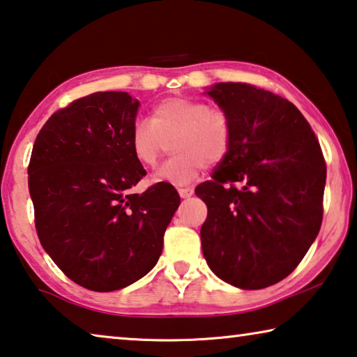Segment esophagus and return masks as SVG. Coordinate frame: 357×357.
Masks as SVG:
<instances>
[{"label":"esophagus","mask_w":357,"mask_h":357,"mask_svg":"<svg viewBox=\"0 0 357 357\" xmlns=\"http://www.w3.org/2000/svg\"><path fill=\"white\" fill-rule=\"evenodd\" d=\"M192 192H195V190H192L191 186H185V188H178V195H180V197H183V199H186V197H191Z\"/></svg>","instance_id":"obj_1"}]
</instances>
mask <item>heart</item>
Wrapping results in <instances>:
<instances>
[{
	"instance_id": "heart-1",
	"label": "heart",
	"mask_w": 357,
	"mask_h": 357,
	"mask_svg": "<svg viewBox=\"0 0 357 357\" xmlns=\"http://www.w3.org/2000/svg\"><path fill=\"white\" fill-rule=\"evenodd\" d=\"M171 140L174 156L153 175V182L190 185L202 165H217L229 151L232 123L220 107L188 98H167L150 120L134 121L130 149L142 166L156 167Z\"/></svg>"
}]
</instances>
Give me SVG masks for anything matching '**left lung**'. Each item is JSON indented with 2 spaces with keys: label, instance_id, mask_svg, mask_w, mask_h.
<instances>
[{
  "label": "left lung",
  "instance_id": "left-lung-1",
  "mask_svg": "<svg viewBox=\"0 0 357 357\" xmlns=\"http://www.w3.org/2000/svg\"><path fill=\"white\" fill-rule=\"evenodd\" d=\"M207 95L229 115L232 142L212 180L196 188L206 202L202 253L212 272L241 289L289 275L323 221L326 161L293 102L241 82Z\"/></svg>",
  "mask_w": 357,
  "mask_h": 357
}]
</instances>
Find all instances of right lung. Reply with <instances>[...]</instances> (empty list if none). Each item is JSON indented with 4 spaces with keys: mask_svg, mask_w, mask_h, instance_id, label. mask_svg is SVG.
<instances>
[{
    "mask_svg": "<svg viewBox=\"0 0 357 357\" xmlns=\"http://www.w3.org/2000/svg\"><path fill=\"white\" fill-rule=\"evenodd\" d=\"M137 110L125 91L75 99L45 121L28 166L40 245L64 275L98 293L147 275L180 206L166 182L131 195L147 174L130 149Z\"/></svg>",
    "mask_w": 357,
    "mask_h": 357,
    "instance_id": "add662e5",
    "label": "right lung"
}]
</instances>
